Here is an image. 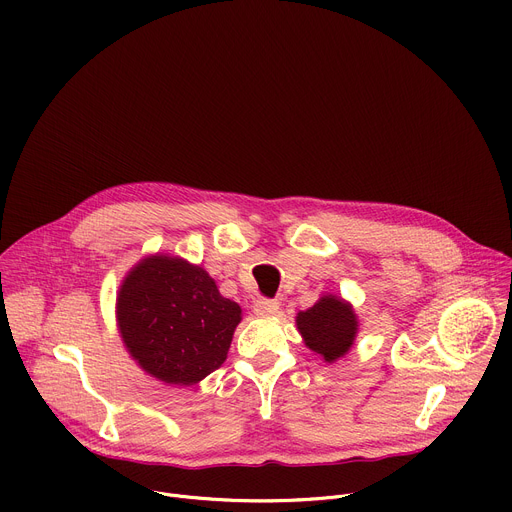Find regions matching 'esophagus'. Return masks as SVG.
Wrapping results in <instances>:
<instances>
[{
    "label": "esophagus",
    "mask_w": 512,
    "mask_h": 512,
    "mask_svg": "<svg viewBox=\"0 0 512 512\" xmlns=\"http://www.w3.org/2000/svg\"><path fill=\"white\" fill-rule=\"evenodd\" d=\"M253 310H255V314H257V316H273V314H277V312H279V302H277V300L261 298V300H257V302H255Z\"/></svg>",
    "instance_id": "esophagus-1"
}]
</instances>
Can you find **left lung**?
<instances>
[{
  "mask_svg": "<svg viewBox=\"0 0 512 512\" xmlns=\"http://www.w3.org/2000/svg\"><path fill=\"white\" fill-rule=\"evenodd\" d=\"M296 324L306 346L326 362L344 356L352 348L358 332L352 306L336 296L320 298L310 310L298 314Z\"/></svg>",
  "mask_w": 512,
  "mask_h": 512,
  "instance_id": "1",
  "label": "left lung"
}]
</instances>
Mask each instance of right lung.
<instances>
[{
    "instance_id": "add662e5",
    "label": "right lung",
    "mask_w": 512,
    "mask_h": 512,
    "mask_svg": "<svg viewBox=\"0 0 512 512\" xmlns=\"http://www.w3.org/2000/svg\"><path fill=\"white\" fill-rule=\"evenodd\" d=\"M241 306L180 257L141 259L117 294V326L139 367L168 385L190 387L227 358Z\"/></svg>"
}]
</instances>
